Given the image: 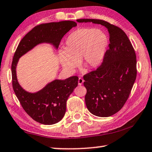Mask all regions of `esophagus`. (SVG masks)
<instances>
[{
	"label": "esophagus",
	"mask_w": 152,
	"mask_h": 152,
	"mask_svg": "<svg viewBox=\"0 0 152 152\" xmlns=\"http://www.w3.org/2000/svg\"><path fill=\"white\" fill-rule=\"evenodd\" d=\"M78 85H83V83H84V80H83V78H81V77H79V78H78Z\"/></svg>",
	"instance_id": "esophagus-1"
}]
</instances>
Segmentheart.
I'll return each instance as SVG.
<instances>
[{
    "label": "heart",
    "instance_id": "1",
    "mask_svg": "<svg viewBox=\"0 0 152 152\" xmlns=\"http://www.w3.org/2000/svg\"><path fill=\"white\" fill-rule=\"evenodd\" d=\"M108 39L99 29L80 28L68 35L58 51V59L63 69L73 72L78 65L85 69L98 66L104 55Z\"/></svg>",
    "mask_w": 152,
    "mask_h": 152
}]
</instances>
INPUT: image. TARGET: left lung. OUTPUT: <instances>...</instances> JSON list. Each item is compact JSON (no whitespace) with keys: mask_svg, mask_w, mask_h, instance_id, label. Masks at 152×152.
I'll return each instance as SVG.
<instances>
[{"mask_svg":"<svg viewBox=\"0 0 152 152\" xmlns=\"http://www.w3.org/2000/svg\"><path fill=\"white\" fill-rule=\"evenodd\" d=\"M78 22H92L107 28L109 49L103 62L83 78L87 89L86 106L98 117H110L125 104L137 78V56L126 33L119 27L97 19H78Z\"/></svg>","mask_w":152,"mask_h":152,"instance_id":"1","label":"left lung"}]
</instances>
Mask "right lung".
Segmentation results:
<instances>
[{"mask_svg": "<svg viewBox=\"0 0 152 152\" xmlns=\"http://www.w3.org/2000/svg\"><path fill=\"white\" fill-rule=\"evenodd\" d=\"M76 26V22L69 20L36 26L20 41L13 55L11 74L15 96L27 114L44 125H53L63 119L66 111L67 100L78 85V78L74 76L65 80H54L37 93H28L18 82L15 69L18 59L42 43H50L57 48L63 36Z\"/></svg>", "mask_w": 152, "mask_h": 152, "instance_id": "obj_1", "label": "right lung"}]
</instances>
